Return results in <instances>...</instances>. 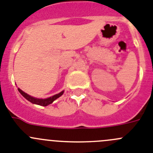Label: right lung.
<instances>
[{
    "mask_svg": "<svg viewBox=\"0 0 153 153\" xmlns=\"http://www.w3.org/2000/svg\"><path fill=\"white\" fill-rule=\"evenodd\" d=\"M18 91L20 92L21 95L24 97V98L27 100L29 102H32L33 104H36V105H40V106H47L50 104L52 103L55 100H56L57 98H59L60 97H61L62 95L63 94V92L64 90L61 91L60 93H57L56 95H53L51 97H48V98H46V99H40V98H36V97H31V96L28 95L27 93H24L23 90H21V89L18 88Z\"/></svg>",
    "mask_w": 153,
    "mask_h": 153,
    "instance_id": "obj_1",
    "label": "right lung"
}]
</instances>
